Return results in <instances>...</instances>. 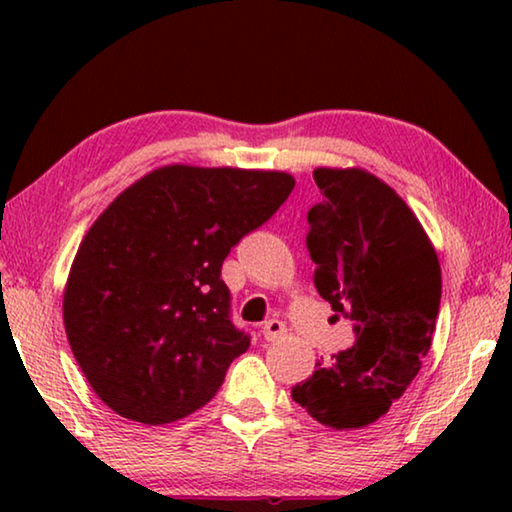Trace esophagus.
Segmentation results:
<instances>
[{"instance_id":"obj_1","label":"esophagus","mask_w":512,"mask_h":512,"mask_svg":"<svg viewBox=\"0 0 512 512\" xmlns=\"http://www.w3.org/2000/svg\"><path fill=\"white\" fill-rule=\"evenodd\" d=\"M287 325L282 323V320H268V323L264 325V339L266 341H282L284 336H287Z\"/></svg>"}]
</instances>
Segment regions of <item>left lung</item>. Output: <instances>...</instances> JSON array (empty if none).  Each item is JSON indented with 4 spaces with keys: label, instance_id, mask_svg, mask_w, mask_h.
<instances>
[{
    "label": "left lung",
    "instance_id": "obj_1",
    "mask_svg": "<svg viewBox=\"0 0 512 512\" xmlns=\"http://www.w3.org/2000/svg\"><path fill=\"white\" fill-rule=\"evenodd\" d=\"M323 194L307 214L316 289L354 320L357 343L316 363L291 388L293 402L336 431L363 429L388 413L418 375L440 309V262L404 198L359 167H318Z\"/></svg>",
    "mask_w": 512,
    "mask_h": 512
}]
</instances>
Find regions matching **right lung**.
Returning <instances> with one entry per match:
<instances>
[{"label":"right lung","mask_w":512,"mask_h":512,"mask_svg":"<svg viewBox=\"0 0 512 512\" xmlns=\"http://www.w3.org/2000/svg\"><path fill=\"white\" fill-rule=\"evenodd\" d=\"M293 185L287 171L167 164L99 214L69 268L63 323L103 404L158 427L212 400L250 348L221 264Z\"/></svg>","instance_id":"1"}]
</instances>
